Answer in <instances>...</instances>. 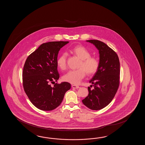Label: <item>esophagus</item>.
Listing matches in <instances>:
<instances>
[{"mask_svg": "<svg viewBox=\"0 0 145 145\" xmlns=\"http://www.w3.org/2000/svg\"><path fill=\"white\" fill-rule=\"evenodd\" d=\"M71 86L72 88H74V89H79L80 88L79 86H76V85H74V84H72Z\"/></svg>", "mask_w": 145, "mask_h": 145, "instance_id": "34e87169", "label": "esophagus"}]
</instances>
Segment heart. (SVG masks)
I'll return each instance as SVG.
<instances>
[{
    "label": "heart",
    "instance_id": "obj_1",
    "mask_svg": "<svg viewBox=\"0 0 145 145\" xmlns=\"http://www.w3.org/2000/svg\"><path fill=\"white\" fill-rule=\"evenodd\" d=\"M71 52L81 61L79 65V69L76 71H71L63 76V80L67 82L78 84L86 76V74L90 76L95 74L99 69V60L91 56V53L84 46H77L71 50ZM66 53H62L57 60V64L59 68L64 70L66 68Z\"/></svg>",
    "mask_w": 145,
    "mask_h": 145
}]
</instances>
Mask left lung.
Segmentation results:
<instances>
[{
    "label": "left lung",
    "instance_id": "obj_1",
    "mask_svg": "<svg viewBox=\"0 0 145 145\" xmlns=\"http://www.w3.org/2000/svg\"><path fill=\"white\" fill-rule=\"evenodd\" d=\"M99 50V67L89 83L94 89H88L89 94L82 101L88 108L97 110L111 102L117 91L120 80V62L117 53L110 47L97 40H86Z\"/></svg>",
    "mask_w": 145,
    "mask_h": 145
}]
</instances>
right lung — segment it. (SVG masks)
<instances>
[{
  "label": "right lung",
  "instance_id": "1",
  "mask_svg": "<svg viewBox=\"0 0 145 145\" xmlns=\"http://www.w3.org/2000/svg\"><path fill=\"white\" fill-rule=\"evenodd\" d=\"M69 41H52L43 43L28 56L23 71L25 92L33 105L44 111L57 108L62 103L71 84L63 82L52 87L50 83L59 78L57 71L59 51Z\"/></svg>",
  "mask_w": 145,
  "mask_h": 145
}]
</instances>
